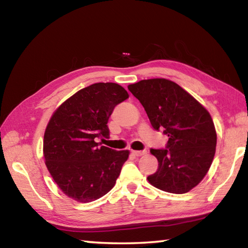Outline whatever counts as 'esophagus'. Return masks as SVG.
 I'll list each match as a JSON object with an SVG mask.
<instances>
[{"mask_svg":"<svg viewBox=\"0 0 248 248\" xmlns=\"http://www.w3.org/2000/svg\"><path fill=\"white\" fill-rule=\"evenodd\" d=\"M132 154L136 155V156H142V155L146 154V151H137V150H133L132 151Z\"/></svg>","mask_w":248,"mask_h":248,"instance_id":"34e87169","label":"esophagus"}]
</instances>
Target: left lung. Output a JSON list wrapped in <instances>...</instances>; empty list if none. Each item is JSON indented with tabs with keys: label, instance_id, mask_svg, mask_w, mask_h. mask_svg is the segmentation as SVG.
Instances as JSON below:
<instances>
[{
	"label": "left lung",
	"instance_id": "1",
	"mask_svg": "<svg viewBox=\"0 0 248 248\" xmlns=\"http://www.w3.org/2000/svg\"><path fill=\"white\" fill-rule=\"evenodd\" d=\"M144 107L152 127L169 137L165 149H151L158 169L149 183L163 191L185 194L196 187L212 164L217 132L202 105L166 78H150L128 86Z\"/></svg>",
	"mask_w": 248,
	"mask_h": 248
}]
</instances>
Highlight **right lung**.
Instances as JSON below:
<instances>
[{
  "instance_id": "1",
  "label": "right lung",
  "mask_w": 248,
  "mask_h": 248,
  "mask_svg": "<svg viewBox=\"0 0 248 248\" xmlns=\"http://www.w3.org/2000/svg\"><path fill=\"white\" fill-rule=\"evenodd\" d=\"M129 97L116 83H95L71 96L53 112L44 137L49 173L64 194L91 202L115 186L129 151L99 146L108 138V119L117 105Z\"/></svg>"
}]
</instances>
